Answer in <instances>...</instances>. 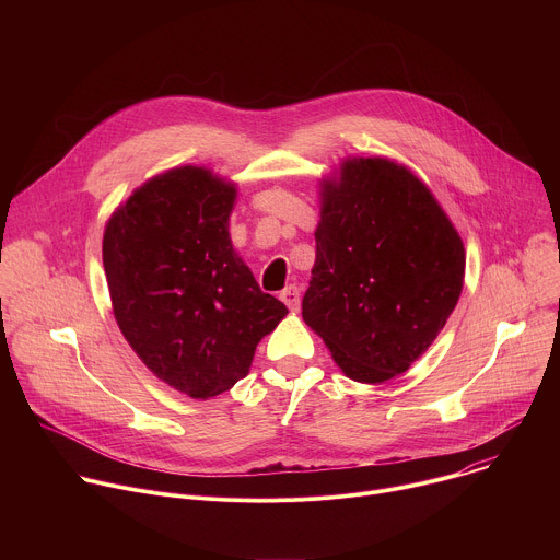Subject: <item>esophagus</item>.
I'll return each mask as SVG.
<instances>
[{
    "label": "esophagus",
    "instance_id": "34e87169",
    "mask_svg": "<svg viewBox=\"0 0 560 560\" xmlns=\"http://www.w3.org/2000/svg\"><path fill=\"white\" fill-rule=\"evenodd\" d=\"M281 301L294 312L299 310V288L296 285H288L283 292H281Z\"/></svg>",
    "mask_w": 560,
    "mask_h": 560
}]
</instances>
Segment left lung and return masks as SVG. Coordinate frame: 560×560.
<instances>
[{
	"label": "left lung",
	"instance_id": "left-lung-1",
	"mask_svg": "<svg viewBox=\"0 0 560 560\" xmlns=\"http://www.w3.org/2000/svg\"><path fill=\"white\" fill-rule=\"evenodd\" d=\"M316 261L303 322L346 376L404 374L439 337L463 290L456 228L406 166L350 156L322 182Z\"/></svg>",
	"mask_w": 560,
	"mask_h": 560
}]
</instances>
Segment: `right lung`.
Segmentation results:
<instances>
[{"mask_svg":"<svg viewBox=\"0 0 560 560\" xmlns=\"http://www.w3.org/2000/svg\"><path fill=\"white\" fill-rule=\"evenodd\" d=\"M234 199L232 182L182 166L139 186L104 230L121 335L156 378L192 398L244 378L257 343L288 314L232 248Z\"/></svg>","mask_w":560,"mask_h":560,"instance_id":"add662e5","label":"right lung"}]
</instances>
